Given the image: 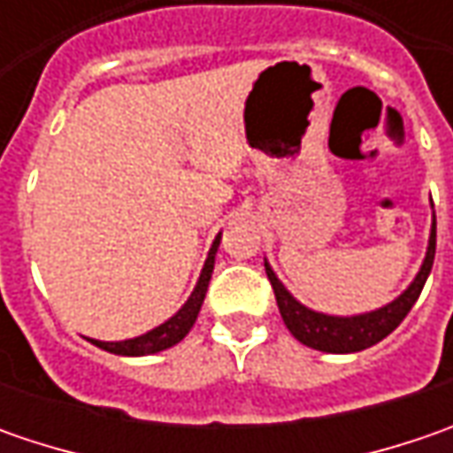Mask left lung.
<instances>
[{
  "label": "left lung",
  "mask_w": 453,
  "mask_h": 453,
  "mask_svg": "<svg viewBox=\"0 0 453 453\" xmlns=\"http://www.w3.org/2000/svg\"><path fill=\"white\" fill-rule=\"evenodd\" d=\"M434 254H436V217L431 219L426 257H424L421 267L416 272L413 282L388 304H383L378 310H371V312H360V315H327V312L310 310L307 304L300 303L280 282V277L274 274L267 259H265V270H267L272 289H274L280 315H282L289 333L300 340L303 345H307V348L342 356V353L365 350V348H371L375 342H380L403 322V318L409 315L411 307L416 304L421 289L426 285L431 267H434Z\"/></svg>",
  "instance_id": "obj_1"
}]
</instances>
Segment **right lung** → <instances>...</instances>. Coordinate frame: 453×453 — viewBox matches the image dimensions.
<instances>
[{"label": "right lung", "mask_w": 453, "mask_h": 453, "mask_svg": "<svg viewBox=\"0 0 453 453\" xmlns=\"http://www.w3.org/2000/svg\"><path fill=\"white\" fill-rule=\"evenodd\" d=\"M219 242H221V232L214 239L211 250L206 254V262L201 267L199 282L194 292L188 295V300L181 304L179 312H173L165 322H161L158 327H153L149 333L138 335V338L128 340H115V342H105V340H93L88 338L93 345L108 350V353H115V356H128V357H141V356H153V353H161V350H168L173 348L176 342H181L188 330L194 327V322L199 318L201 304H203V297H206V289H209V280H211V272H214V259H217Z\"/></svg>", "instance_id": "1"}]
</instances>
